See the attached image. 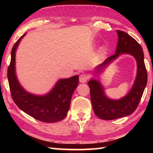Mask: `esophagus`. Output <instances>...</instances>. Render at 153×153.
<instances>
[{"label": "esophagus", "mask_w": 153, "mask_h": 153, "mask_svg": "<svg viewBox=\"0 0 153 153\" xmlns=\"http://www.w3.org/2000/svg\"><path fill=\"white\" fill-rule=\"evenodd\" d=\"M79 82L81 83H86L87 82L88 79V77L87 75L86 74H81L79 76Z\"/></svg>", "instance_id": "34e87169"}]
</instances>
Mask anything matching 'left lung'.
Masks as SVG:
<instances>
[{
  "label": "left lung",
  "mask_w": 153,
  "mask_h": 153,
  "mask_svg": "<svg viewBox=\"0 0 153 153\" xmlns=\"http://www.w3.org/2000/svg\"><path fill=\"white\" fill-rule=\"evenodd\" d=\"M117 33L118 43L115 54L98 65L96 69L97 72L101 71L111 62L122 54H129L136 59L138 70L131 90L128 94L119 100L108 98L101 84L98 80L92 78L88 82L94 112L98 117L104 120H113L133 113L138 107L147 84V71L142 46L128 33L120 30H117Z\"/></svg>",
  "instance_id": "8db88e82"
}]
</instances>
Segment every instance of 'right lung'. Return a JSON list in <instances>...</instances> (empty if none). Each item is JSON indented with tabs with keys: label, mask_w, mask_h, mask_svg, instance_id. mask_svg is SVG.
I'll list each match as a JSON object with an SVG mask.
<instances>
[{
	"label": "right lung",
	"mask_w": 153,
	"mask_h": 153,
	"mask_svg": "<svg viewBox=\"0 0 153 153\" xmlns=\"http://www.w3.org/2000/svg\"><path fill=\"white\" fill-rule=\"evenodd\" d=\"M24 33L15 44L11 50V63L7 77L12 98L21 110L42 122L54 123L63 120L70 107L72 94L78 86L79 77L60 79L48 94L34 95L24 90L18 81L15 72V52Z\"/></svg>",
	"instance_id": "1"
}]
</instances>
